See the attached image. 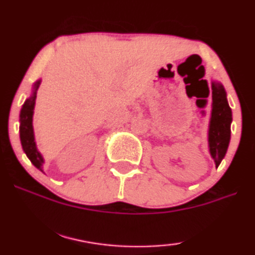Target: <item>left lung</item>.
Wrapping results in <instances>:
<instances>
[{
  "mask_svg": "<svg viewBox=\"0 0 255 255\" xmlns=\"http://www.w3.org/2000/svg\"><path fill=\"white\" fill-rule=\"evenodd\" d=\"M231 110L224 85L212 79V110L208 123L207 143L211 157L218 167L226 154L231 140Z\"/></svg>",
  "mask_w": 255,
  "mask_h": 255,
  "instance_id": "1",
  "label": "left lung"
}]
</instances>
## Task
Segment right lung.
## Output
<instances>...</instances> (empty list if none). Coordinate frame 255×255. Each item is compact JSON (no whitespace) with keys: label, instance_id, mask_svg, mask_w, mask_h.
<instances>
[{"label":"right lung","instance_id":"right-lung-1","mask_svg":"<svg viewBox=\"0 0 255 255\" xmlns=\"http://www.w3.org/2000/svg\"><path fill=\"white\" fill-rule=\"evenodd\" d=\"M42 79L35 82L32 85L31 95L25 99L24 104L22 105L21 112H19V139H21L22 148L31 161L32 165L39 171L43 172V164H44V158L41 152L37 150L35 141L34 127H32V117H34V109L36 103V95L41 85Z\"/></svg>","mask_w":255,"mask_h":255}]
</instances>
